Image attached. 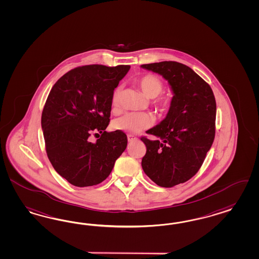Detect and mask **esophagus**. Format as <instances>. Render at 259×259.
Returning <instances> with one entry per match:
<instances>
[{
	"label": "esophagus",
	"mask_w": 259,
	"mask_h": 259,
	"mask_svg": "<svg viewBox=\"0 0 259 259\" xmlns=\"http://www.w3.org/2000/svg\"><path fill=\"white\" fill-rule=\"evenodd\" d=\"M127 140H128V142H132V141H135V140H137V138H136V137H134V135L128 134V135H127Z\"/></svg>",
	"instance_id": "esophagus-1"
}]
</instances>
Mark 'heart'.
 Here are the masks:
<instances>
[{
    "label": "heart",
    "instance_id": "b5f03b06",
    "mask_svg": "<svg viewBox=\"0 0 259 259\" xmlns=\"http://www.w3.org/2000/svg\"><path fill=\"white\" fill-rule=\"evenodd\" d=\"M144 95L149 99H154L161 93L164 89L163 81L160 77L147 74L139 77L136 81ZM122 87H117L111 96V106L113 110H118L121 105ZM153 105L160 114H166L172 108V100L171 97H158L153 100ZM153 124V118L149 113H126L115 119L112 122V127L115 131L125 132L130 134H138L151 127Z\"/></svg>",
    "mask_w": 259,
    "mask_h": 259
}]
</instances>
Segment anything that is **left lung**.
Returning <instances> with one entry per match:
<instances>
[{
	"label": "left lung",
	"instance_id": "1",
	"mask_svg": "<svg viewBox=\"0 0 259 259\" xmlns=\"http://www.w3.org/2000/svg\"><path fill=\"white\" fill-rule=\"evenodd\" d=\"M161 75L172 88V108L158 125L141 137L147 152L145 174L161 187L187 182L200 170L215 137L216 101L213 91L191 68L177 61L143 64Z\"/></svg>",
	"mask_w": 259,
	"mask_h": 259
}]
</instances>
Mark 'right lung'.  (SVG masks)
Segmentation results:
<instances>
[{"label":"right lung","mask_w":259,"mask_h":259,"mask_svg":"<svg viewBox=\"0 0 259 259\" xmlns=\"http://www.w3.org/2000/svg\"><path fill=\"white\" fill-rule=\"evenodd\" d=\"M130 68H75L60 77L49 94L41 117L46 152L55 170L75 186L104 182L126 148L125 134L107 133L106 128L112 93ZM99 132L97 142L90 143L91 134Z\"/></svg>","instance_id":"add662e5"}]
</instances>
